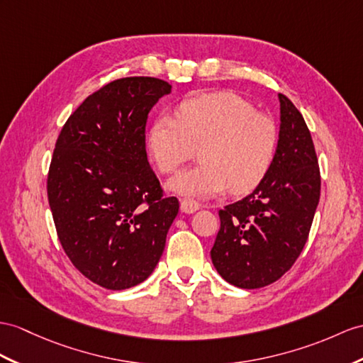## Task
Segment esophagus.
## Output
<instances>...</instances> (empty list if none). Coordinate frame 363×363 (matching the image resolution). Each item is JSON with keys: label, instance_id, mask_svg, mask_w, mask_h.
Here are the masks:
<instances>
[{"label": "esophagus", "instance_id": "34e87169", "mask_svg": "<svg viewBox=\"0 0 363 363\" xmlns=\"http://www.w3.org/2000/svg\"><path fill=\"white\" fill-rule=\"evenodd\" d=\"M180 205H182V211L186 212V214H192V212H196L200 208V203L192 199H183Z\"/></svg>", "mask_w": 363, "mask_h": 363}]
</instances>
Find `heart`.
<instances>
[{
  "label": "heart",
  "mask_w": 363,
  "mask_h": 363,
  "mask_svg": "<svg viewBox=\"0 0 363 363\" xmlns=\"http://www.w3.org/2000/svg\"><path fill=\"white\" fill-rule=\"evenodd\" d=\"M269 115L234 92L199 94L171 115H158L146 134V151L162 174H174L199 152L200 163L167 183L189 197H212L254 189L268 174L277 147Z\"/></svg>",
  "instance_id": "heart-1"
}]
</instances>
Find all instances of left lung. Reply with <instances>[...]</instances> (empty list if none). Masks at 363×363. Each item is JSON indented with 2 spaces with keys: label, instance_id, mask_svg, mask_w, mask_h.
<instances>
[{
  "label": "left lung",
  "instance_id": "left-lung-1",
  "mask_svg": "<svg viewBox=\"0 0 363 363\" xmlns=\"http://www.w3.org/2000/svg\"><path fill=\"white\" fill-rule=\"evenodd\" d=\"M279 143L268 174L248 197L218 211L211 259L228 284L263 288L291 269L302 252L320 199V169L306 123L279 94Z\"/></svg>",
  "mask_w": 363,
  "mask_h": 363
}]
</instances>
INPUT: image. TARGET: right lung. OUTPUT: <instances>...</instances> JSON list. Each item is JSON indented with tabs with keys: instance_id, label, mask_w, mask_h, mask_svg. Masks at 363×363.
<instances>
[{
	"instance_id": "right-lung-1",
	"label": "right lung",
	"mask_w": 363,
	"mask_h": 363,
	"mask_svg": "<svg viewBox=\"0 0 363 363\" xmlns=\"http://www.w3.org/2000/svg\"><path fill=\"white\" fill-rule=\"evenodd\" d=\"M154 77L113 79L78 106L57 138L48 199L69 260L106 289L151 276L179 214L146 154V121L171 92Z\"/></svg>"
}]
</instances>
